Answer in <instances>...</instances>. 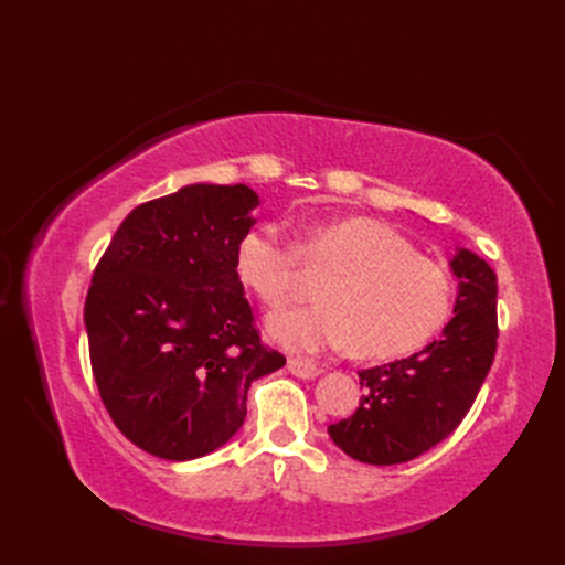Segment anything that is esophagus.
Segmentation results:
<instances>
[{
  "label": "esophagus",
  "instance_id": "obj_1",
  "mask_svg": "<svg viewBox=\"0 0 565 565\" xmlns=\"http://www.w3.org/2000/svg\"><path fill=\"white\" fill-rule=\"evenodd\" d=\"M287 370L299 380H316L320 374V367L313 361H306V358H289Z\"/></svg>",
  "mask_w": 565,
  "mask_h": 565
}]
</instances>
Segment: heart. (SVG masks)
I'll list each match as a JSON object with an SVG mask.
<instances>
[{
	"mask_svg": "<svg viewBox=\"0 0 565 565\" xmlns=\"http://www.w3.org/2000/svg\"><path fill=\"white\" fill-rule=\"evenodd\" d=\"M301 266L318 285L316 306L273 313L266 332L297 353L349 347L386 361L424 349L450 322L455 280L424 259L403 235L372 218L311 226L299 247L276 226L247 231L235 245V276L262 303L278 309L297 292Z\"/></svg>",
	"mask_w": 565,
	"mask_h": 565,
	"instance_id": "1",
	"label": "heart"
}]
</instances>
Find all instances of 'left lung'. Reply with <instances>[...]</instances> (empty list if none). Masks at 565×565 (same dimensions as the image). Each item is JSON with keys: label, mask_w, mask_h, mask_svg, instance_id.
Returning <instances> with one entry per match:
<instances>
[{"label": "left lung", "mask_w": 565, "mask_h": 565, "mask_svg": "<svg viewBox=\"0 0 565 565\" xmlns=\"http://www.w3.org/2000/svg\"><path fill=\"white\" fill-rule=\"evenodd\" d=\"M450 268L459 280L455 316L429 347L403 361L361 370L365 396L330 438L365 465H401L431 450L467 417L498 349V276L469 249Z\"/></svg>", "instance_id": "1"}]
</instances>
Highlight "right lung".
Wrapping results in <instances>:
<instances>
[{"label": "right lung", "mask_w": 565, "mask_h": 565, "mask_svg": "<svg viewBox=\"0 0 565 565\" xmlns=\"http://www.w3.org/2000/svg\"><path fill=\"white\" fill-rule=\"evenodd\" d=\"M252 188L193 183L131 210L84 303L92 372L134 446L185 461L241 429L254 380L285 365L262 344L235 276Z\"/></svg>", "instance_id": "add662e5"}]
</instances>
